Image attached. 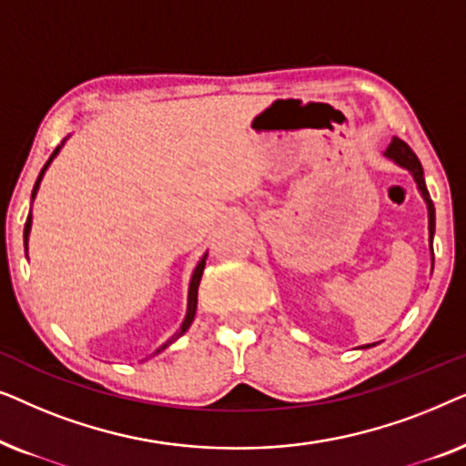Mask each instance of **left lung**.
Listing matches in <instances>:
<instances>
[{"mask_svg": "<svg viewBox=\"0 0 466 466\" xmlns=\"http://www.w3.org/2000/svg\"><path fill=\"white\" fill-rule=\"evenodd\" d=\"M386 157L392 158L394 163H399L400 167H405L407 171H411L413 180H416L420 193H422L426 206H429V233H431V246H432V235H435V206H432L431 197H429V190H426V184H424V169H422V163L418 161L416 152H413L410 146H407L403 139L394 137L390 146H388L386 150ZM435 258V257H432ZM369 348V346H365Z\"/></svg>", "mask_w": 466, "mask_h": 466, "instance_id": "1", "label": "left lung"}]
</instances>
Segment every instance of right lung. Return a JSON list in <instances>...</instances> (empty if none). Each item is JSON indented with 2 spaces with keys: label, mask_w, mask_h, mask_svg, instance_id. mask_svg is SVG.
Instances as JSON below:
<instances>
[{
  "label": "right lung",
  "mask_w": 466,
  "mask_h": 466,
  "mask_svg": "<svg viewBox=\"0 0 466 466\" xmlns=\"http://www.w3.org/2000/svg\"><path fill=\"white\" fill-rule=\"evenodd\" d=\"M61 150V146H56L55 148V152L53 155H50V158L46 161V165H44L42 167V171H40V176H37V180H35V187H34V193H31V199H34L35 197V193H37V188H40V180H42V176H44V171L48 169V165H50V161H53V158L56 157V152ZM29 231H31V214L27 216V222H25V233H23V239H25V248H27V238H29ZM208 257V254H206ZM206 257H203L199 263H197V267H195V271H193V278H190V286H188V309H187V318H184V322H182V327H180V330H177V333L171 337V339L167 341V343H163L161 348L157 350V352H161V350H165L169 346V343H174L177 337L180 335H184L187 333V329L190 327V322L195 320V311H197V290H199V282H201V276H203V269H206Z\"/></svg>",
  "instance_id": "add662e5"
}]
</instances>
